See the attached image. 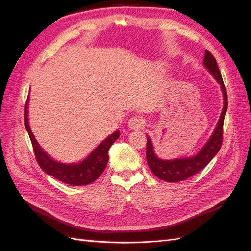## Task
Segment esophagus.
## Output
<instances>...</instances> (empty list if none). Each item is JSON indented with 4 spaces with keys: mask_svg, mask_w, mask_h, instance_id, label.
Masks as SVG:
<instances>
[{
    "mask_svg": "<svg viewBox=\"0 0 251 251\" xmlns=\"http://www.w3.org/2000/svg\"><path fill=\"white\" fill-rule=\"evenodd\" d=\"M128 127L134 131L141 130L144 127V120L139 116H133L128 119Z\"/></svg>",
    "mask_w": 251,
    "mask_h": 251,
    "instance_id": "esophagus-1",
    "label": "esophagus"
}]
</instances>
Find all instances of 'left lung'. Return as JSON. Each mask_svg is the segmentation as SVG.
<instances>
[{
  "mask_svg": "<svg viewBox=\"0 0 251 251\" xmlns=\"http://www.w3.org/2000/svg\"><path fill=\"white\" fill-rule=\"evenodd\" d=\"M203 64L205 68L211 73L212 76L220 83L224 97V107L221 112V116L217 124L214 133L210 136L208 141L199 151V153L194 157L177 158L172 160H163L158 158L154 151L153 143L150 137H147V161L149 168L154 173L156 177L166 182H179L187 178H191L195 174L199 173L214 158L219 150L221 149L223 142V124L225 113L227 111V92L221 76L216 58L207 50H205Z\"/></svg>",
  "mask_w": 251,
  "mask_h": 251,
  "instance_id": "obj_1",
  "label": "left lung"
}]
</instances>
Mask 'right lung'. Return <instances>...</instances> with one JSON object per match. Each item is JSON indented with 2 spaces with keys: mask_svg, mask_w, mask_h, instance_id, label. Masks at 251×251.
Segmentation results:
<instances>
[{
  "mask_svg": "<svg viewBox=\"0 0 251 251\" xmlns=\"http://www.w3.org/2000/svg\"><path fill=\"white\" fill-rule=\"evenodd\" d=\"M27 109L28 100L26 101L24 109V124L29 134L30 140H31L32 143L36 161L41 166V169L45 171V173L51 175V176L64 182V183L74 186L88 185L90 183H92V182H94L103 173L105 166L108 164V151L112 144L119 138V131L111 134L107 139H104L100 146H98L92 153L81 162L70 164L60 163L58 161L53 160L46 151L40 147L39 142L34 138V136L29 126Z\"/></svg>",
  "mask_w": 251,
  "mask_h": 251,
  "instance_id": "1",
  "label": "right lung"
}]
</instances>
